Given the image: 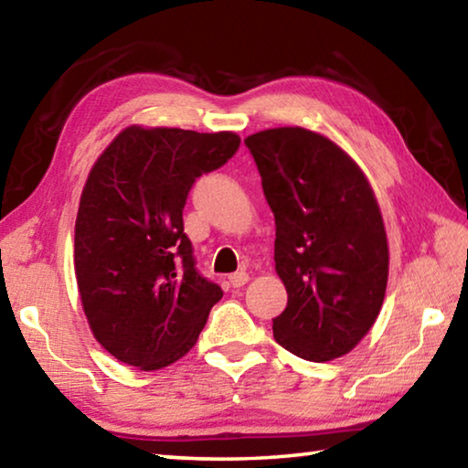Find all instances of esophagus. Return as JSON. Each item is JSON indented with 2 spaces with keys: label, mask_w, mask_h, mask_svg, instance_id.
<instances>
[{
  "label": "esophagus",
  "mask_w": 468,
  "mask_h": 468,
  "mask_svg": "<svg viewBox=\"0 0 468 468\" xmlns=\"http://www.w3.org/2000/svg\"><path fill=\"white\" fill-rule=\"evenodd\" d=\"M248 281H250V274L248 272H235V274L229 276V282H231L233 289L243 287V284L248 282Z\"/></svg>",
  "instance_id": "esophagus-1"
}]
</instances>
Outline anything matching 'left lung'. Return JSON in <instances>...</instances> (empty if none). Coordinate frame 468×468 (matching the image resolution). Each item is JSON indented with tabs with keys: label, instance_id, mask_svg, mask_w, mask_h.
I'll return each instance as SVG.
<instances>
[{
	"label": "left lung",
	"instance_id": "1",
	"mask_svg": "<svg viewBox=\"0 0 468 468\" xmlns=\"http://www.w3.org/2000/svg\"><path fill=\"white\" fill-rule=\"evenodd\" d=\"M274 212L276 274L287 307L274 340L301 359L324 363L359 345L382 310L388 237L366 173L343 148L305 128L245 138Z\"/></svg>",
	"mask_w": 468,
	"mask_h": 468
}]
</instances>
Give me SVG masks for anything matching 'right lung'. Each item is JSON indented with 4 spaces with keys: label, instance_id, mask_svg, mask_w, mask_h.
<instances>
[{
    "label": "right lung",
    "instance_id": "1",
    "mask_svg": "<svg viewBox=\"0 0 468 468\" xmlns=\"http://www.w3.org/2000/svg\"><path fill=\"white\" fill-rule=\"evenodd\" d=\"M241 138L130 125L102 150L76 217L74 271L97 343L142 371L196 345L218 284L196 271L184 206L196 177L231 158Z\"/></svg>",
    "mask_w": 468,
    "mask_h": 468
}]
</instances>
